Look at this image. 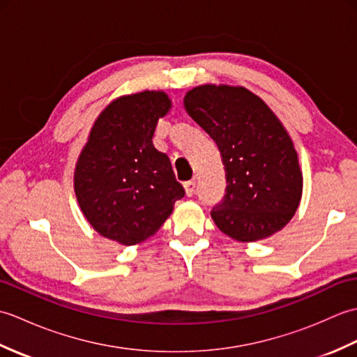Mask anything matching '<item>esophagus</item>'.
Instances as JSON below:
<instances>
[{
	"mask_svg": "<svg viewBox=\"0 0 357 357\" xmlns=\"http://www.w3.org/2000/svg\"><path fill=\"white\" fill-rule=\"evenodd\" d=\"M184 188L187 196H193L196 192V183L195 181H187V183H184Z\"/></svg>",
	"mask_w": 357,
	"mask_h": 357,
	"instance_id": "34e87169",
	"label": "esophagus"
}]
</instances>
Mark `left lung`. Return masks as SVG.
<instances>
[{
  "label": "left lung",
  "mask_w": 357,
  "mask_h": 357,
  "mask_svg": "<svg viewBox=\"0 0 357 357\" xmlns=\"http://www.w3.org/2000/svg\"><path fill=\"white\" fill-rule=\"evenodd\" d=\"M184 105L218 144L225 165V195L211 210L218 229L241 242L282 230L299 207L302 172L278 116L245 87H195Z\"/></svg>",
  "instance_id": "1"
}]
</instances>
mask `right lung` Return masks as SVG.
<instances>
[{"label":"right lung","instance_id":"obj_1","mask_svg":"<svg viewBox=\"0 0 357 357\" xmlns=\"http://www.w3.org/2000/svg\"><path fill=\"white\" fill-rule=\"evenodd\" d=\"M170 98L144 90L116 98L96 118L75 169L79 207L101 236L135 245L161 229L184 198L169 156L153 146Z\"/></svg>","mask_w":357,"mask_h":357}]
</instances>
